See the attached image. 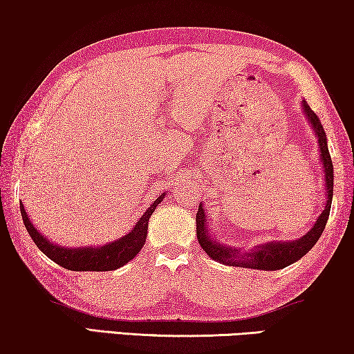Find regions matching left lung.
<instances>
[{"label":"left lung","instance_id":"8db88e82","mask_svg":"<svg viewBox=\"0 0 354 354\" xmlns=\"http://www.w3.org/2000/svg\"><path fill=\"white\" fill-rule=\"evenodd\" d=\"M304 114L308 115V120L311 122L314 132L317 135L319 148H321V161L324 164V172H326V190H327V205L324 207L322 214L319 216L316 224L313 229L308 232L306 235L301 236L299 240L293 241H269V243L259 245L256 248L250 250L248 253L239 251L230 246L221 245L214 241L207 234L206 227V217L205 209L200 205L196 212V236L200 241L201 248L209 254V258L219 261L222 264L229 266H239V268H248V269H259V270H277L283 269L287 266L293 264L295 261L303 258L309 250L316 245L319 236L322 235L324 229H326L328 214H330V205H332V195H333V164L328 154L327 148V135L324 132V127L321 120L316 115V113L309 108L306 101H303Z\"/></svg>","mask_w":354,"mask_h":354}]
</instances>
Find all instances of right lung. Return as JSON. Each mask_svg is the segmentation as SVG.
Masks as SVG:
<instances>
[{"instance_id": "1", "label": "right lung", "mask_w": 354, "mask_h": 354, "mask_svg": "<svg viewBox=\"0 0 354 354\" xmlns=\"http://www.w3.org/2000/svg\"><path fill=\"white\" fill-rule=\"evenodd\" d=\"M164 196H166V193H162L145 211V214L140 217V221L135 224L132 232H129L122 239L100 246V248H90V246L88 248H62V246L53 245L28 221V216L22 205L21 214L28 235L32 236V240L35 241V245L40 248V251H43L51 261H55L61 268L69 270H95V272L100 270L101 272V270H114L122 268L124 264H127L129 261H132L138 254V251L143 248L145 241H147L149 217H151L159 203L164 200Z\"/></svg>"}]
</instances>
